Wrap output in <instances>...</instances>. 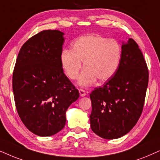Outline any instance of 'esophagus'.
I'll list each match as a JSON object with an SVG mask.
<instances>
[{
  "label": "esophagus",
  "instance_id": "34e87169",
  "mask_svg": "<svg viewBox=\"0 0 160 160\" xmlns=\"http://www.w3.org/2000/svg\"><path fill=\"white\" fill-rule=\"evenodd\" d=\"M79 93H80V95L81 97H85V96L86 95V91H85L83 89H79Z\"/></svg>",
  "mask_w": 160,
  "mask_h": 160
}]
</instances>
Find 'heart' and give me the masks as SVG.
Returning <instances> with one entry per match:
<instances>
[{
    "label": "heart",
    "mask_w": 160,
    "mask_h": 160,
    "mask_svg": "<svg viewBox=\"0 0 160 160\" xmlns=\"http://www.w3.org/2000/svg\"><path fill=\"white\" fill-rule=\"evenodd\" d=\"M122 48L114 39L97 34L79 37L72 42V49L61 53V67L71 80L78 78L83 61L84 69L78 78L80 86L88 87L97 81L105 82L116 73L121 63Z\"/></svg>",
    "instance_id": "obj_1"
}]
</instances>
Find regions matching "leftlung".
<instances>
[{"mask_svg": "<svg viewBox=\"0 0 160 160\" xmlns=\"http://www.w3.org/2000/svg\"><path fill=\"white\" fill-rule=\"evenodd\" d=\"M116 73L90 94L91 128L104 139H117L135 127L143 108L148 71L138 44L129 38L122 42Z\"/></svg>", "mask_w": 160, "mask_h": 160, "instance_id": "obj_1", "label": "left lung"}]
</instances>
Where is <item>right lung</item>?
Segmentation results:
<instances>
[{
  "mask_svg": "<svg viewBox=\"0 0 160 160\" xmlns=\"http://www.w3.org/2000/svg\"><path fill=\"white\" fill-rule=\"evenodd\" d=\"M64 33L46 30L32 37L21 48L13 72L16 108L31 132L48 137L65 126L66 112L79 98L61 67Z\"/></svg>",
  "mask_w": 160,
  "mask_h": 160,
  "instance_id": "add662e5",
  "label": "right lung"
}]
</instances>
